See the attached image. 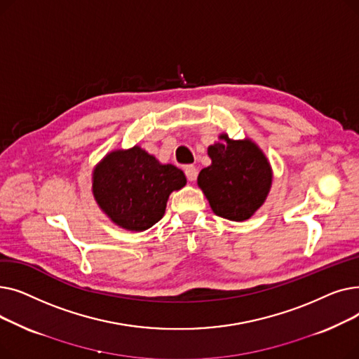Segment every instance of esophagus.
<instances>
[{"label":"esophagus","mask_w":359,"mask_h":359,"mask_svg":"<svg viewBox=\"0 0 359 359\" xmlns=\"http://www.w3.org/2000/svg\"><path fill=\"white\" fill-rule=\"evenodd\" d=\"M184 175H186L187 180H189V182H195L196 177H198V168H196L195 165H192V164L186 165V167H184Z\"/></svg>","instance_id":"1"}]
</instances>
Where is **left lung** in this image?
Here are the masks:
<instances>
[{
    "label": "left lung",
    "instance_id": "1",
    "mask_svg": "<svg viewBox=\"0 0 359 359\" xmlns=\"http://www.w3.org/2000/svg\"><path fill=\"white\" fill-rule=\"evenodd\" d=\"M219 138L224 142L208 148L212 164L201 170L198 184L218 217L249 219L268 196L272 183L269 161L249 140L233 141L225 134Z\"/></svg>",
    "mask_w": 359,
    "mask_h": 359
}]
</instances>
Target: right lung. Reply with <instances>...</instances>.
Listing matches in <instances>:
<instances>
[{"mask_svg": "<svg viewBox=\"0 0 359 359\" xmlns=\"http://www.w3.org/2000/svg\"><path fill=\"white\" fill-rule=\"evenodd\" d=\"M186 184L180 168L160 164L140 147L107 154L94 168L93 194L107 217L130 231L158 222L168 195Z\"/></svg>", "mask_w": 359, "mask_h": 359, "instance_id": "add662e5", "label": "right lung"}]
</instances>
